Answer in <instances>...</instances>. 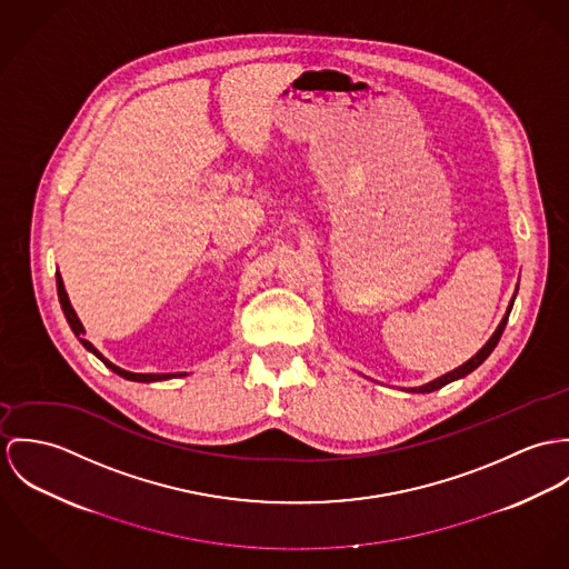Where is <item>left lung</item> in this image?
I'll return each instance as SVG.
<instances>
[{
  "label": "left lung",
  "mask_w": 569,
  "mask_h": 569,
  "mask_svg": "<svg viewBox=\"0 0 569 569\" xmlns=\"http://www.w3.org/2000/svg\"><path fill=\"white\" fill-rule=\"evenodd\" d=\"M512 303H515V297L510 299V303H508V310H506L505 318H502V322L498 325V329H496V333L489 338V342L471 358V360H467L465 365H460L458 369H453V371H449V373H445L441 378L432 379V381H428V383H423V386H417V388H406L408 392H432V390H439L442 388L445 383H449V381H453V379L465 378V376H469L471 371H476L489 356H491V351L498 347V342H500V338H502V331H505L506 320H508V315H510V310H512Z\"/></svg>",
  "instance_id": "left-lung-1"
}]
</instances>
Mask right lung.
Here are the masks:
<instances>
[{
	"mask_svg": "<svg viewBox=\"0 0 569 569\" xmlns=\"http://www.w3.org/2000/svg\"><path fill=\"white\" fill-rule=\"evenodd\" d=\"M57 290H59V301H61V308H63L64 318H67V322H69V327H71V331L78 336V340L82 342V347L84 349H89L96 358H100L113 373H118V376H122L124 379H130V381H161V379H170V378H183V376H188V373H130V371H124V369H120V367H116L113 362H109L89 340H84L82 338V333H84V327H82V322H80V318L76 316L73 312V308H71V303H69V297H67V292H64L63 279H61V274H59V270H57Z\"/></svg>",
	"mask_w": 569,
	"mask_h": 569,
	"instance_id": "obj_1",
	"label": "right lung"
}]
</instances>
